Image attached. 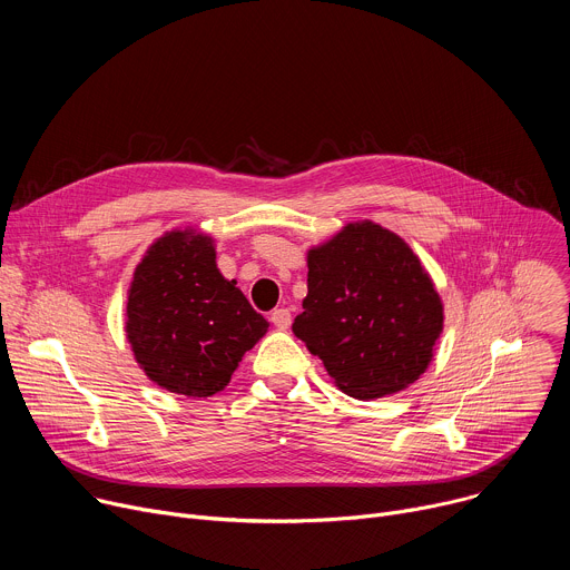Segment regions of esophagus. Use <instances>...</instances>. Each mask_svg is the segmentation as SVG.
I'll use <instances>...</instances> for the list:
<instances>
[{
    "label": "esophagus",
    "mask_w": 570,
    "mask_h": 570,
    "mask_svg": "<svg viewBox=\"0 0 570 570\" xmlns=\"http://www.w3.org/2000/svg\"><path fill=\"white\" fill-rule=\"evenodd\" d=\"M271 322L275 324L277 330H282V332L288 330V327H291V311L284 308V306H282V308H275V311L271 313Z\"/></svg>",
    "instance_id": "esophagus-1"
}]
</instances>
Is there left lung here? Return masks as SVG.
Segmentation results:
<instances>
[{"label": "left lung", "mask_w": 570, "mask_h": 570, "mask_svg": "<svg viewBox=\"0 0 570 570\" xmlns=\"http://www.w3.org/2000/svg\"><path fill=\"white\" fill-rule=\"evenodd\" d=\"M306 288L293 334L350 396L399 392L429 367L442 302L396 234L350 223L308 253Z\"/></svg>", "instance_id": "obj_1"}]
</instances>
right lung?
<instances>
[{"label": "right lung", "instance_id": "add662e5", "mask_svg": "<svg viewBox=\"0 0 570 570\" xmlns=\"http://www.w3.org/2000/svg\"><path fill=\"white\" fill-rule=\"evenodd\" d=\"M137 363L157 385L187 396L223 390L268 332L236 282L216 268L212 238L169 232L139 262L126 308Z\"/></svg>", "mask_w": 570, "mask_h": 570}]
</instances>
